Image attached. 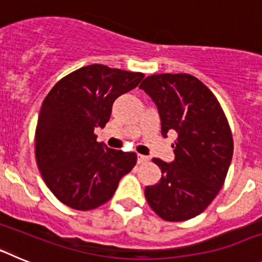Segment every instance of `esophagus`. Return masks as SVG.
<instances>
[{
    "instance_id": "34e87169",
    "label": "esophagus",
    "mask_w": 262,
    "mask_h": 262,
    "mask_svg": "<svg viewBox=\"0 0 262 262\" xmlns=\"http://www.w3.org/2000/svg\"><path fill=\"white\" fill-rule=\"evenodd\" d=\"M148 161V157L144 156V155H138V163L139 164H143V163H147Z\"/></svg>"
}]
</instances>
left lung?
<instances>
[{
  "instance_id": "1",
  "label": "left lung",
  "mask_w": 262,
  "mask_h": 262,
  "mask_svg": "<svg viewBox=\"0 0 262 262\" xmlns=\"http://www.w3.org/2000/svg\"><path fill=\"white\" fill-rule=\"evenodd\" d=\"M159 108L161 134H177L176 159L161 169L145 198L166 222H184L207 209L221 191L233 155V139L226 114L211 90L187 73L148 76L140 84Z\"/></svg>"
}]
</instances>
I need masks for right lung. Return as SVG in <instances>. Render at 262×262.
<instances>
[{
    "label": "right lung",
    "instance_id": "right-lung-1",
    "mask_svg": "<svg viewBox=\"0 0 262 262\" xmlns=\"http://www.w3.org/2000/svg\"><path fill=\"white\" fill-rule=\"evenodd\" d=\"M143 77L92 64L62 77L46 96L34 139L36 164L48 189L71 209L102 206L135 166V152L110 149L97 142L94 129L106 126L115 99Z\"/></svg>",
    "mask_w": 262,
    "mask_h": 262
}]
</instances>
